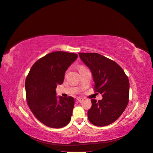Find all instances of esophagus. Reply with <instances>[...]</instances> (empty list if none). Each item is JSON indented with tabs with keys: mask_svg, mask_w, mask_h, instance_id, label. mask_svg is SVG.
<instances>
[{
	"mask_svg": "<svg viewBox=\"0 0 153 153\" xmlns=\"http://www.w3.org/2000/svg\"><path fill=\"white\" fill-rule=\"evenodd\" d=\"M76 100H77V101H79V102H82L83 101H84V99H83L82 98H80V97H78V98H76Z\"/></svg>",
	"mask_w": 153,
	"mask_h": 153,
	"instance_id": "obj_1",
	"label": "esophagus"
}]
</instances>
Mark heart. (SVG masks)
<instances>
[{
	"instance_id": "heart-1",
	"label": "heart",
	"mask_w": 153,
	"mask_h": 153,
	"mask_svg": "<svg viewBox=\"0 0 153 153\" xmlns=\"http://www.w3.org/2000/svg\"><path fill=\"white\" fill-rule=\"evenodd\" d=\"M85 68V66H80L79 67H78V69H83V68Z\"/></svg>"
}]
</instances>
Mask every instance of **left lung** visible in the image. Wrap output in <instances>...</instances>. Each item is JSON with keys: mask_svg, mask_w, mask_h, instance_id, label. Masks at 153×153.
I'll use <instances>...</instances> for the list:
<instances>
[{"mask_svg": "<svg viewBox=\"0 0 153 153\" xmlns=\"http://www.w3.org/2000/svg\"><path fill=\"white\" fill-rule=\"evenodd\" d=\"M79 56L92 72L95 92L103 96L98 101L91 100L88 119L96 126H107L121 116L128 104V78L116 62L99 53H79Z\"/></svg>", "mask_w": 153, "mask_h": 153, "instance_id": "8db88e82", "label": "left lung"}]
</instances>
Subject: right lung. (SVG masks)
Instances as JSON below:
<instances>
[{"label":"right lung","mask_w":153,"mask_h":153,"mask_svg":"<svg viewBox=\"0 0 153 153\" xmlns=\"http://www.w3.org/2000/svg\"><path fill=\"white\" fill-rule=\"evenodd\" d=\"M77 57L74 53H50L33 64L26 78L27 104L36 119L47 126L61 128L71 121L75 100L71 96L58 98L55 89Z\"/></svg>","instance_id":"add662e5"}]
</instances>
